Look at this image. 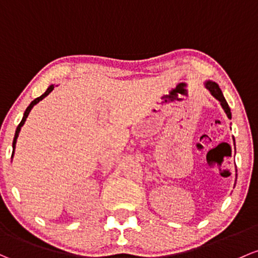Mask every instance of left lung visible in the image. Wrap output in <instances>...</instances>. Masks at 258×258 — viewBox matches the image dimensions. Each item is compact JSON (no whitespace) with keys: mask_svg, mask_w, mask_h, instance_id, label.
<instances>
[{"mask_svg":"<svg viewBox=\"0 0 258 258\" xmlns=\"http://www.w3.org/2000/svg\"><path fill=\"white\" fill-rule=\"evenodd\" d=\"M207 89H208L209 91H210L211 94L214 95V96L216 97V99L219 100V101L221 102V106L225 110V112H226L227 117L231 118V112H230V107H229V105H227L226 100H225L224 95H222L220 88H219L218 84L213 83V81H208V83H207Z\"/></svg>","mask_w":258,"mask_h":258,"instance_id":"1","label":"left lung"}]
</instances>
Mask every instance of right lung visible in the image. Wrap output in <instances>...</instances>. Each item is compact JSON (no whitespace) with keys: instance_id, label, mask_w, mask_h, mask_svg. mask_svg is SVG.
Listing matches in <instances>:
<instances>
[{"instance_id":"1","label":"right lung","mask_w":258,"mask_h":258,"mask_svg":"<svg viewBox=\"0 0 258 258\" xmlns=\"http://www.w3.org/2000/svg\"><path fill=\"white\" fill-rule=\"evenodd\" d=\"M53 89H54V85H50L49 88L47 89V91H45L44 94L43 95H40L39 97H37V99H34L33 101L31 102V105H29L28 107H27V110H26V112H24V115H23V118H22V121H21V123L18 124V127H17V130H16V135H15V138H13V151H15V147H16V141H17V137H18V134H20V131H21V127L23 126V123L24 122H26V118L28 117V115H29V112H31V110H32V107L34 106V105L36 104H38V102L40 101V100H43L44 99L45 96H47V95H49V93H51V91H53ZM12 156H13V153H12Z\"/></svg>"}]
</instances>
